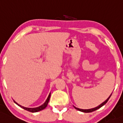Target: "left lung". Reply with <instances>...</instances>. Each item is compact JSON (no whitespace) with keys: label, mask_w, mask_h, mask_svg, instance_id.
Segmentation results:
<instances>
[{"label":"left lung","mask_w":123,"mask_h":123,"mask_svg":"<svg viewBox=\"0 0 123 123\" xmlns=\"http://www.w3.org/2000/svg\"><path fill=\"white\" fill-rule=\"evenodd\" d=\"M111 95H112V94H111L110 95V97H108V98H107V99H106V100L105 101H104V102H103V103H102V104H101L100 105H98V106H97V107H95V108H91V109L84 110V109H80V108H77V107H75V106H74V108H75L76 110H78V111H80L84 112V113H91V112H92V111H95V110H98V108H101V107H103V106L104 105V104H105L106 103H107V101H108V99H109L110 98V97L111 96Z\"/></svg>","instance_id":"1"}]
</instances>
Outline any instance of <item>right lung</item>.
<instances>
[{
	"label": "right lung",
	"instance_id": "add662e5",
	"mask_svg": "<svg viewBox=\"0 0 123 123\" xmlns=\"http://www.w3.org/2000/svg\"><path fill=\"white\" fill-rule=\"evenodd\" d=\"M50 97H51V93H49V94L48 97V98L46 99V101H45V103L42 104V105H41V106H39V107H36V108H27V107H23V106L19 105V104H18V103H16V101H14V102H15V103H16L18 105H19V107H20L21 108H24V110H26L28 111H29V112H32V113H36V112L45 109V108H46V106H47V105H48V104L49 101Z\"/></svg>",
	"mask_w": 123,
	"mask_h": 123
}]
</instances>
